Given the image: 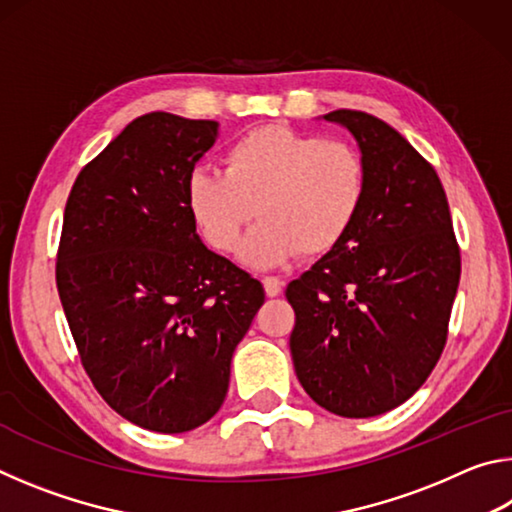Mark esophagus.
<instances>
[{"label": "esophagus", "mask_w": 512, "mask_h": 512, "mask_svg": "<svg viewBox=\"0 0 512 512\" xmlns=\"http://www.w3.org/2000/svg\"><path fill=\"white\" fill-rule=\"evenodd\" d=\"M262 282H264V291H266V296H271V298L280 296L282 289H284V282H282L280 277H277V275H266Z\"/></svg>", "instance_id": "1"}]
</instances>
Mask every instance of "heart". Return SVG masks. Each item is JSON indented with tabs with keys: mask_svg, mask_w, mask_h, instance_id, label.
Returning a JSON list of instances; mask_svg holds the SVG:
<instances>
[{
	"mask_svg": "<svg viewBox=\"0 0 512 512\" xmlns=\"http://www.w3.org/2000/svg\"><path fill=\"white\" fill-rule=\"evenodd\" d=\"M366 196V164L350 142L320 140L284 126H259L223 153V171L198 167L187 201L210 246L230 253L241 232L262 216L241 248L255 266L320 255L348 235Z\"/></svg>",
	"mask_w": 512,
	"mask_h": 512,
	"instance_id": "1",
	"label": "heart"
}]
</instances>
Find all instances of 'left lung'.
<instances>
[{
    "label": "left lung",
    "instance_id": "obj_1",
    "mask_svg": "<svg viewBox=\"0 0 512 512\" xmlns=\"http://www.w3.org/2000/svg\"><path fill=\"white\" fill-rule=\"evenodd\" d=\"M357 137L363 205L339 244L289 282L302 388L343 418H372L418 391L447 343L461 248L436 169L377 117L325 115Z\"/></svg>",
    "mask_w": 512,
    "mask_h": 512
}]
</instances>
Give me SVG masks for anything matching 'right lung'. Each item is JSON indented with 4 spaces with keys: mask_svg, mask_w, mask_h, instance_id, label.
Returning a JSON list of instances; mask_svg holds the SVG:
<instances>
[{
    "mask_svg": "<svg viewBox=\"0 0 512 512\" xmlns=\"http://www.w3.org/2000/svg\"><path fill=\"white\" fill-rule=\"evenodd\" d=\"M216 121L149 112L81 169L65 205L56 287L85 372L128 422L201 427L264 287L196 235L187 178Z\"/></svg>",
    "mask_w": 512,
    "mask_h": 512,
    "instance_id": "obj_1",
    "label": "right lung"
}]
</instances>
